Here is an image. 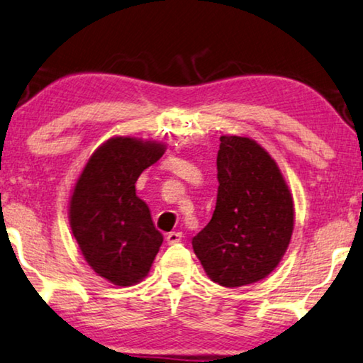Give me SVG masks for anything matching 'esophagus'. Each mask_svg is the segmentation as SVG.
Here are the masks:
<instances>
[{
  "instance_id": "esophagus-1",
  "label": "esophagus",
  "mask_w": 363,
  "mask_h": 363,
  "mask_svg": "<svg viewBox=\"0 0 363 363\" xmlns=\"http://www.w3.org/2000/svg\"><path fill=\"white\" fill-rule=\"evenodd\" d=\"M182 239H183V234L182 233H170V234H167V242H169L170 245L178 244Z\"/></svg>"
}]
</instances>
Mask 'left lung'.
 Here are the masks:
<instances>
[{"label":"left lung","mask_w":363,"mask_h":363,"mask_svg":"<svg viewBox=\"0 0 363 363\" xmlns=\"http://www.w3.org/2000/svg\"><path fill=\"white\" fill-rule=\"evenodd\" d=\"M218 199L191 244L220 286L264 280L280 264L295 225V204L277 162L250 138L220 135Z\"/></svg>","instance_id":"left-lung-1"}]
</instances>
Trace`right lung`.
Returning a JSON list of instances; mask_svg holds the SVG:
<instances>
[{
    "instance_id": "right-lung-1",
    "label": "right lung",
    "mask_w": 363,
    "mask_h": 363,
    "mask_svg": "<svg viewBox=\"0 0 363 363\" xmlns=\"http://www.w3.org/2000/svg\"><path fill=\"white\" fill-rule=\"evenodd\" d=\"M165 144L130 135L93 152L68 203V220L82 255L113 285L130 286L150 272L164 235L135 194V182L165 154Z\"/></svg>"
}]
</instances>
